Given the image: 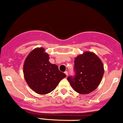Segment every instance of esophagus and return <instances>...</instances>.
I'll list each match as a JSON object with an SVG mask.
<instances>
[{"mask_svg": "<svg viewBox=\"0 0 123 123\" xmlns=\"http://www.w3.org/2000/svg\"><path fill=\"white\" fill-rule=\"evenodd\" d=\"M64 73H65V74H66V76H68V72H67V71H66V72H64Z\"/></svg>", "mask_w": 123, "mask_h": 123, "instance_id": "obj_1", "label": "esophagus"}]
</instances>
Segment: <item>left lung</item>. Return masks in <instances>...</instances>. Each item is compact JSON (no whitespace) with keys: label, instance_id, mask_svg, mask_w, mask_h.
<instances>
[{"label":"left lung","instance_id":"1","mask_svg":"<svg viewBox=\"0 0 123 123\" xmlns=\"http://www.w3.org/2000/svg\"><path fill=\"white\" fill-rule=\"evenodd\" d=\"M74 71L75 74L67 77V80L74 91L84 94L98 86L104 74V67L97 56L86 51L75 58Z\"/></svg>","mask_w":123,"mask_h":123}]
</instances>
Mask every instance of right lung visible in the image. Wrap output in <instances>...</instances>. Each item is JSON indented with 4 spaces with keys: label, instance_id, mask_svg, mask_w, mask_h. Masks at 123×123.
Returning a JSON list of instances; mask_svg holds the SVG:
<instances>
[{
    "label": "right lung",
    "instance_id": "right-lung-1",
    "mask_svg": "<svg viewBox=\"0 0 123 123\" xmlns=\"http://www.w3.org/2000/svg\"><path fill=\"white\" fill-rule=\"evenodd\" d=\"M49 56L43 48H36L30 53L23 66L25 79L36 93L46 94L55 89L60 80L66 77L56 64L49 61Z\"/></svg>",
    "mask_w": 123,
    "mask_h": 123
}]
</instances>
